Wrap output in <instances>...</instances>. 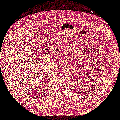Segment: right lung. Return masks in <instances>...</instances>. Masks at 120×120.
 <instances>
[{
  "instance_id": "right-lung-1",
  "label": "right lung",
  "mask_w": 120,
  "mask_h": 120,
  "mask_svg": "<svg viewBox=\"0 0 120 120\" xmlns=\"http://www.w3.org/2000/svg\"><path fill=\"white\" fill-rule=\"evenodd\" d=\"M39 98H40V97H39Z\"/></svg>"
}]
</instances>
